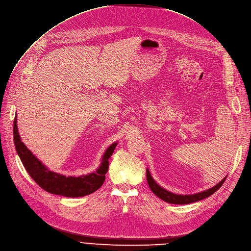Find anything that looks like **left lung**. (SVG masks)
I'll list each match as a JSON object with an SVG mask.
<instances>
[{"instance_id":"obj_1","label":"left lung","mask_w":251,"mask_h":251,"mask_svg":"<svg viewBox=\"0 0 251 251\" xmlns=\"http://www.w3.org/2000/svg\"><path fill=\"white\" fill-rule=\"evenodd\" d=\"M147 180H148L149 187L151 190V192L154 193L157 197L162 199L163 201H165L167 203H171V204H190V203L197 202V201H200L202 199L209 197L210 195L215 193L223 186V183L226 180V177L222 181L217 183L216 186H214L213 188L208 189V190H206L201 193L193 194V195H176V194H173L171 192H168L165 189L161 188L159 184L154 180V178L151 177L149 169H147Z\"/></svg>"}]
</instances>
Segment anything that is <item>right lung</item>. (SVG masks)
I'll return each mask as SVG.
<instances>
[{"label": "right lung", "mask_w": 251, "mask_h": 251, "mask_svg": "<svg viewBox=\"0 0 251 251\" xmlns=\"http://www.w3.org/2000/svg\"><path fill=\"white\" fill-rule=\"evenodd\" d=\"M14 145L17 154L23 162V164L30 176L39 186L46 192L54 195H60L64 197H83L99 190L105 179V173L108 169V159L113 155L117 144H113L107 148L102 157V162L95 172L82 176H64L59 173L50 171L41 161L38 160L32 152L20 140L17 129L16 116L13 123Z\"/></svg>", "instance_id": "add662e5"}]
</instances>
